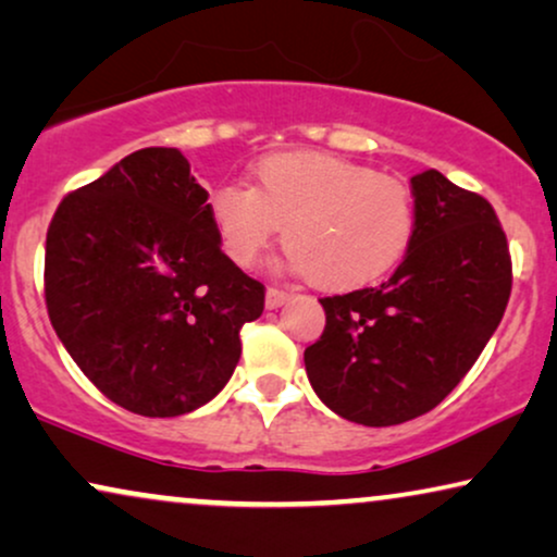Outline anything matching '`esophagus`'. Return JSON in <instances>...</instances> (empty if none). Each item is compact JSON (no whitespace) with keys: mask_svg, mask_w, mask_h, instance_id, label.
I'll use <instances>...</instances> for the list:
<instances>
[{"mask_svg":"<svg viewBox=\"0 0 557 557\" xmlns=\"http://www.w3.org/2000/svg\"><path fill=\"white\" fill-rule=\"evenodd\" d=\"M290 298H293L290 290H280V287H270V290H267L264 306L270 308V310H277L280 306H285V302L290 300Z\"/></svg>","mask_w":557,"mask_h":557,"instance_id":"34e87169","label":"esophagus"}]
</instances>
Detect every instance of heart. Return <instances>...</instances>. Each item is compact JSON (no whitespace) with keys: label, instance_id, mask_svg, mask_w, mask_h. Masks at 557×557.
I'll list each match as a JSON object with an SVG mask.
<instances>
[{"label":"heart","instance_id":"1","mask_svg":"<svg viewBox=\"0 0 557 557\" xmlns=\"http://www.w3.org/2000/svg\"><path fill=\"white\" fill-rule=\"evenodd\" d=\"M221 249L257 264L283 225L290 267L318 287L374 283L410 249L418 211L397 177L321 152H280L255 165V183H221L209 196Z\"/></svg>","mask_w":557,"mask_h":557}]
</instances>
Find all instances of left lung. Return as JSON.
I'll return each instance as SVG.
<instances>
[{
	"label": "left lung",
	"mask_w": 557,
	"mask_h": 557,
	"mask_svg": "<svg viewBox=\"0 0 557 557\" xmlns=\"http://www.w3.org/2000/svg\"><path fill=\"white\" fill-rule=\"evenodd\" d=\"M410 183L418 226L403 264L382 285L321 298L323 336L306 348L323 405L369 428L441 405L484 351L511 293L492 203L438 170Z\"/></svg>",
	"instance_id": "1"
}]
</instances>
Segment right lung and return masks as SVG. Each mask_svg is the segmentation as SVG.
I'll return each mask as SVG.
<instances>
[{
    "instance_id": "add662e5",
    "label": "right lung",
    "mask_w": 557,
    "mask_h": 557,
    "mask_svg": "<svg viewBox=\"0 0 557 557\" xmlns=\"http://www.w3.org/2000/svg\"><path fill=\"white\" fill-rule=\"evenodd\" d=\"M46 306L65 351L124 410L175 418L224 389L264 285L224 251L175 147H145L69 193L46 239Z\"/></svg>"
}]
</instances>
